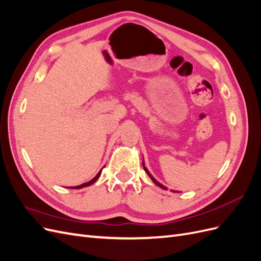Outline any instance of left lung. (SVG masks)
Listing matches in <instances>:
<instances>
[{
  "instance_id": "obj_1",
  "label": "left lung",
  "mask_w": 261,
  "mask_h": 261,
  "mask_svg": "<svg viewBox=\"0 0 261 261\" xmlns=\"http://www.w3.org/2000/svg\"><path fill=\"white\" fill-rule=\"evenodd\" d=\"M143 165H144V170L146 171V173H147V174H148V176H149L150 178H151V180L153 181V183H154L155 185H158V186H159V187H161L162 189H165V191H167V189H168L167 187H165V186H163L162 184H160V183H159V181H158V180H156V179H155V178H154V177H153V176H152L151 174H150V173H149V171H148V170L146 169V167H145V164H144V162H143Z\"/></svg>"
}]
</instances>
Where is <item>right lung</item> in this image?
<instances>
[{"label": "right lung", "mask_w": 261, "mask_h": 261, "mask_svg": "<svg viewBox=\"0 0 261 261\" xmlns=\"http://www.w3.org/2000/svg\"><path fill=\"white\" fill-rule=\"evenodd\" d=\"M101 172H102V170L98 173V174L94 176L91 180H89V181H87V183H84V184H82V185H78V186H75V187H69V188H74V189H80V188H83V187H87V186H90L91 184H93L94 181H96L98 178H99V176H100V174H101Z\"/></svg>", "instance_id": "obj_1"}]
</instances>
